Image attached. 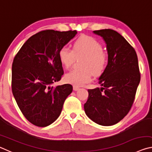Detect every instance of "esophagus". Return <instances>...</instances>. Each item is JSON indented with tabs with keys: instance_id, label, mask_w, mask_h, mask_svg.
Returning <instances> with one entry per match:
<instances>
[{
	"instance_id": "obj_1",
	"label": "esophagus",
	"mask_w": 152,
	"mask_h": 152,
	"mask_svg": "<svg viewBox=\"0 0 152 152\" xmlns=\"http://www.w3.org/2000/svg\"><path fill=\"white\" fill-rule=\"evenodd\" d=\"M79 89H80L79 87L76 86H73V90H74V91H78Z\"/></svg>"
}]
</instances>
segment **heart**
<instances>
[{"label": "heart", "instance_id": "b5f03b06", "mask_svg": "<svg viewBox=\"0 0 152 152\" xmlns=\"http://www.w3.org/2000/svg\"><path fill=\"white\" fill-rule=\"evenodd\" d=\"M76 57L84 56L82 67L84 70H72L64 75V81L74 86H81L91 82L94 76L103 72L107 64V56L102 45L90 36L83 35L74 43L73 50L64 45L58 52L61 64L66 68L72 65Z\"/></svg>", "mask_w": 152, "mask_h": 152}]
</instances>
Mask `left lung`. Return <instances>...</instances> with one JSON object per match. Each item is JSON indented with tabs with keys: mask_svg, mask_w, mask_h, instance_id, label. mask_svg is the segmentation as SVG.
I'll use <instances>...</instances> for the list:
<instances>
[{
	"mask_svg": "<svg viewBox=\"0 0 152 152\" xmlns=\"http://www.w3.org/2000/svg\"><path fill=\"white\" fill-rule=\"evenodd\" d=\"M107 44L108 64L99 78L101 88L89 89L84 111L97 124L110 126L122 120L132 108L140 82L137 56L114 30L94 31Z\"/></svg>",
	"mask_w": 152,
	"mask_h": 152,
	"instance_id": "8db88e82",
	"label": "left lung"
}]
</instances>
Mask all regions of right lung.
Here are the masks:
<instances>
[{
	"label": "right lung",
	"mask_w": 152,
	"mask_h": 152,
	"mask_svg": "<svg viewBox=\"0 0 152 152\" xmlns=\"http://www.w3.org/2000/svg\"><path fill=\"white\" fill-rule=\"evenodd\" d=\"M77 31L45 30L27 40L13 60L12 92L25 117L37 127H47L60 116L72 92L66 84L54 87L64 74L58 52Z\"/></svg>",
	"instance_id": "right-lung-1"
}]
</instances>
